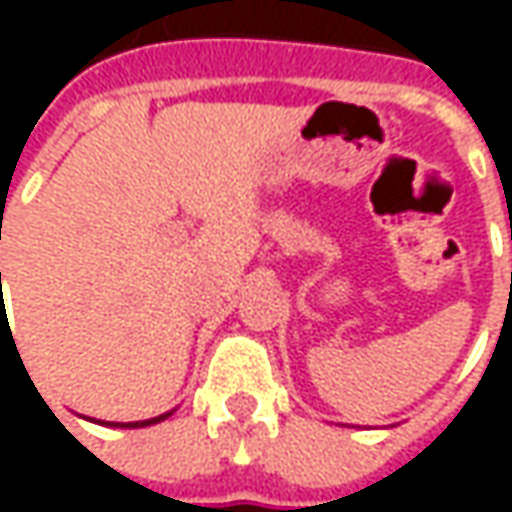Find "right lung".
<instances>
[{
    "instance_id": "1",
    "label": "right lung",
    "mask_w": 512,
    "mask_h": 512,
    "mask_svg": "<svg viewBox=\"0 0 512 512\" xmlns=\"http://www.w3.org/2000/svg\"><path fill=\"white\" fill-rule=\"evenodd\" d=\"M173 413V410H170ZM170 413H162V416H153V419H145V422H99V424H108V427H148V424H159L168 419ZM93 422V419H90Z\"/></svg>"
}]
</instances>
